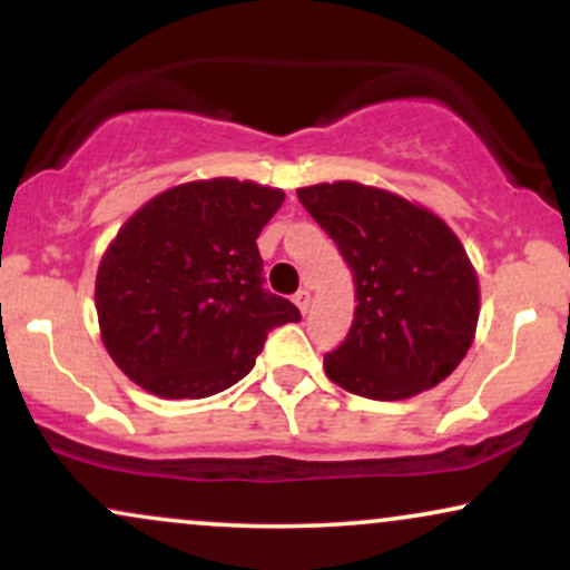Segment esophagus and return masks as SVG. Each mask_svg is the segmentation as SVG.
I'll list each match as a JSON object with an SVG mask.
<instances>
[{"label":"esophagus","instance_id":"1","mask_svg":"<svg viewBox=\"0 0 570 570\" xmlns=\"http://www.w3.org/2000/svg\"><path fill=\"white\" fill-rule=\"evenodd\" d=\"M294 305H297L303 313H307V307H311V292L299 289L297 294H294Z\"/></svg>","mask_w":570,"mask_h":570}]
</instances>
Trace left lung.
I'll return each instance as SVG.
<instances>
[{
	"instance_id": "obj_1",
	"label": "left lung",
	"mask_w": 570,
	"mask_h": 570,
	"mask_svg": "<svg viewBox=\"0 0 570 570\" xmlns=\"http://www.w3.org/2000/svg\"><path fill=\"white\" fill-rule=\"evenodd\" d=\"M356 281V316L324 372L340 389L399 402L434 389L472 348L480 278L458 235L421 203L358 181L299 187Z\"/></svg>"
}]
</instances>
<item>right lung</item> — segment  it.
<instances>
[{"mask_svg": "<svg viewBox=\"0 0 570 570\" xmlns=\"http://www.w3.org/2000/svg\"><path fill=\"white\" fill-rule=\"evenodd\" d=\"M284 189L230 176L163 189L126 219L96 273L101 343L160 399H206L248 375L273 326L299 322L263 289L257 238Z\"/></svg>", "mask_w": 570, "mask_h": 570, "instance_id": "1", "label": "right lung"}]
</instances>
